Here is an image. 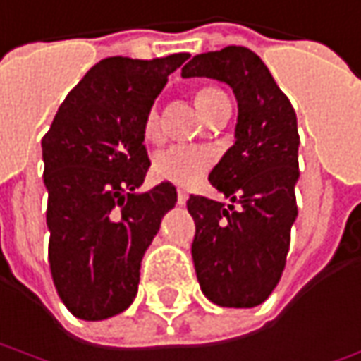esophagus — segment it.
I'll list each match as a JSON object with an SVG mask.
<instances>
[{
    "label": "esophagus",
    "instance_id": "34e87169",
    "mask_svg": "<svg viewBox=\"0 0 361 361\" xmlns=\"http://www.w3.org/2000/svg\"><path fill=\"white\" fill-rule=\"evenodd\" d=\"M186 198H188V192H186L185 188H178V190H176V200H178V204H186Z\"/></svg>",
    "mask_w": 361,
    "mask_h": 361
}]
</instances>
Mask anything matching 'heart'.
<instances>
[{
  "label": "heart",
  "mask_w": 361,
  "mask_h": 361,
  "mask_svg": "<svg viewBox=\"0 0 361 361\" xmlns=\"http://www.w3.org/2000/svg\"><path fill=\"white\" fill-rule=\"evenodd\" d=\"M224 93L214 87H204L195 95L200 115L204 117L210 109L224 99ZM142 133L147 139H154L159 133V113L157 109L151 107L142 121ZM214 154L209 149H195V147H183V145H173L169 149L161 151L154 157V173L163 176L166 180H173L176 185H192L200 176L207 173L212 164Z\"/></svg>",
  "instance_id": "1"
}]
</instances>
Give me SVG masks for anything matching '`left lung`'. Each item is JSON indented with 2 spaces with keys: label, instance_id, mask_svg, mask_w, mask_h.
<instances>
[{
  "label": "left lung",
  "instance_id": "left-lung-1",
  "mask_svg": "<svg viewBox=\"0 0 361 361\" xmlns=\"http://www.w3.org/2000/svg\"><path fill=\"white\" fill-rule=\"evenodd\" d=\"M180 75L226 83L238 103L234 145L209 175L231 204L190 195L186 209L197 226L190 252L202 294L222 308H254L282 276L298 216L296 113L264 61L246 47L195 55Z\"/></svg>",
  "mask_w": 361,
  "mask_h": 361
}]
</instances>
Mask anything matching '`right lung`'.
<instances>
[{
    "label": "right lung",
    "mask_w": 361,
    "mask_h": 361,
    "mask_svg": "<svg viewBox=\"0 0 361 361\" xmlns=\"http://www.w3.org/2000/svg\"><path fill=\"white\" fill-rule=\"evenodd\" d=\"M188 57L99 61L65 97L41 141L51 276L75 318L107 320L129 308L142 256L175 209L171 183L139 192L151 166L142 121Z\"/></svg>",
    "instance_id": "right-lung-1"
}]
</instances>
